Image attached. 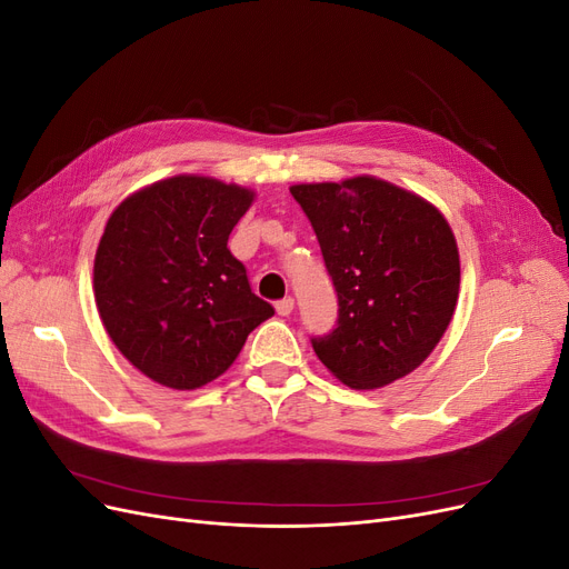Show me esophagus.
I'll list each match as a JSON object with an SVG mask.
<instances>
[{
	"mask_svg": "<svg viewBox=\"0 0 569 569\" xmlns=\"http://www.w3.org/2000/svg\"><path fill=\"white\" fill-rule=\"evenodd\" d=\"M274 311H278V316H289L291 311H295V299L287 297V299L278 301V303H274Z\"/></svg>",
	"mask_w": 569,
	"mask_h": 569,
	"instance_id": "1",
	"label": "esophagus"
}]
</instances>
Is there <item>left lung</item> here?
I'll use <instances>...</instances> for the list:
<instances>
[{
    "instance_id": "1",
    "label": "left lung",
    "mask_w": 569,
    "mask_h": 569,
    "mask_svg": "<svg viewBox=\"0 0 569 569\" xmlns=\"http://www.w3.org/2000/svg\"><path fill=\"white\" fill-rule=\"evenodd\" d=\"M311 220L339 299L313 351L339 382L380 389L435 351L460 291L449 220L420 194L375 176L289 187Z\"/></svg>"
}]
</instances>
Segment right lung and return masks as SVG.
<instances>
[{
	"mask_svg": "<svg viewBox=\"0 0 569 569\" xmlns=\"http://www.w3.org/2000/svg\"><path fill=\"white\" fill-rule=\"evenodd\" d=\"M256 192L173 176L116 206L94 253V301L116 349L157 385L213 382L251 330L272 318L228 249Z\"/></svg>",
	"mask_w": 569,
	"mask_h": 569,
	"instance_id": "right-lung-1",
	"label": "right lung"
}]
</instances>
